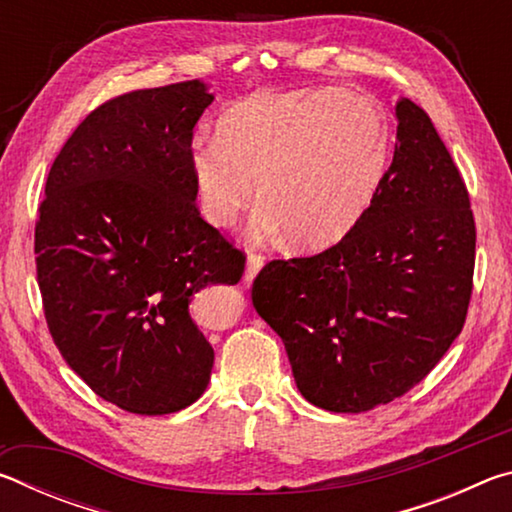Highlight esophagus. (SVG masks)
I'll return each mask as SVG.
<instances>
[{
  "instance_id": "1",
  "label": "esophagus",
  "mask_w": 512,
  "mask_h": 512,
  "mask_svg": "<svg viewBox=\"0 0 512 512\" xmlns=\"http://www.w3.org/2000/svg\"><path fill=\"white\" fill-rule=\"evenodd\" d=\"M262 266H264V257L262 255H257V253H250L248 255V262H246V275H244V282L246 284H250L255 280V275L262 271Z\"/></svg>"
}]
</instances>
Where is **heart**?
<instances>
[{"mask_svg": "<svg viewBox=\"0 0 512 512\" xmlns=\"http://www.w3.org/2000/svg\"><path fill=\"white\" fill-rule=\"evenodd\" d=\"M216 140L189 149L198 207L230 230L250 203L259 239L289 232L298 248L339 244L370 210L388 158L384 112L352 88L259 90L216 124Z\"/></svg>", "mask_w": 512, "mask_h": 512, "instance_id": "1", "label": "heart"}]
</instances>
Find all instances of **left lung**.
<instances>
[{
    "label": "left lung",
    "instance_id": "8db88e82",
    "mask_svg": "<svg viewBox=\"0 0 512 512\" xmlns=\"http://www.w3.org/2000/svg\"><path fill=\"white\" fill-rule=\"evenodd\" d=\"M393 162L370 210L314 257L273 259L253 305L307 402L363 413L411 391L461 334L472 296L470 196L427 112L395 103Z\"/></svg>",
    "mask_w": 512,
    "mask_h": 512
}]
</instances>
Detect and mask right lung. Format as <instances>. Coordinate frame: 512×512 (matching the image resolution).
I'll use <instances>...</instances> for the list:
<instances>
[{"label": "right lung", "instance_id": "obj_1", "mask_svg": "<svg viewBox=\"0 0 512 512\" xmlns=\"http://www.w3.org/2000/svg\"><path fill=\"white\" fill-rule=\"evenodd\" d=\"M201 81L121 94L92 110L51 164L36 266L56 348L94 393L137 415L176 413L210 384L214 350L189 316L246 255L196 207Z\"/></svg>", "mask_w": 512, "mask_h": 512}]
</instances>
